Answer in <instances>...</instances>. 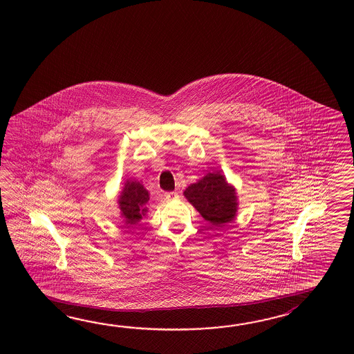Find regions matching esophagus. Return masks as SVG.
I'll return each instance as SVG.
<instances>
[{
	"label": "esophagus",
	"mask_w": 354,
	"mask_h": 354,
	"mask_svg": "<svg viewBox=\"0 0 354 354\" xmlns=\"http://www.w3.org/2000/svg\"><path fill=\"white\" fill-rule=\"evenodd\" d=\"M165 197H166V200H168V201H172V200L178 198V194H177L176 191H172V192H166V194H165Z\"/></svg>",
	"instance_id": "obj_1"
}]
</instances>
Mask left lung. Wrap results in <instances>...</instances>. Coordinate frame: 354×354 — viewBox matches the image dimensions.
I'll return each mask as SVG.
<instances>
[{
  "instance_id": "1",
  "label": "left lung",
  "mask_w": 354,
  "mask_h": 354,
  "mask_svg": "<svg viewBox=\"0 0 354 354\" xmlns=\"http://www.w3.org/2000/svg\"><path fill=\"white\" fill-rule=\"evenodd\" d=\"M185 196L211 225L230 223L235 216L238 205L235 189L218 172L207 174L197 183L188 186Z\"/></svg>"
}]
</instances>
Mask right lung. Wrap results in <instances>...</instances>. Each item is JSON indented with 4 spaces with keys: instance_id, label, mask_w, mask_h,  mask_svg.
<instances>
[{
    "instance_id": "right-lung-1",
    "label": "right lung",
    "mask_w": 354,
    "mask_h": 354,
    "mask_svg": "<svg viewBox=\"0 0 354 354\" xmlns=\"http://www.w3.org/2000/svg\"><path fill=\"white\" fill-rule=\"evenodd\" d=\"M149 195L148 191L140 185L139 182H127L125 187L119 197L120 210L125 223L129 225L136 224L140 221L142 216L145 215L147 207L145 203H148Z\"/></svg>"
}]
</instances>
